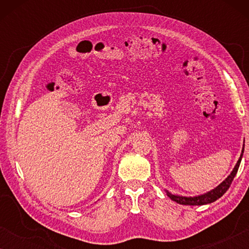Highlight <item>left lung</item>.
Segmentation results:
<instances>
[{"instance_id": "obj_1", "label": "left lung", "mask_w": 249, "mask_h": 249, "mask_svg": "<svg viewBox=\"0 0 249 249\" xmlns=\"http://www.w3.org/2000/svg\"><path fill=\"white\" fill-rule=\"evenodd\" d=\"M243 154H244V147H243V151H241L240 158H239V160H238L237 164L233 168L232 172L230 173L229 177H228V178L224 180L222 183H220L216 188L211 190V192L204 194V195H199V196H195V197H183V196H178V195H172V194L169 193L168 190H166V194H168V196L172 200H175V202L179 203V204H182V205H205V204L215 202L216 199H219L220 197L222 196L228 189H229L231 182H232L234 176H236L238 169H239Z\"/></svg>"}]
</instances>
